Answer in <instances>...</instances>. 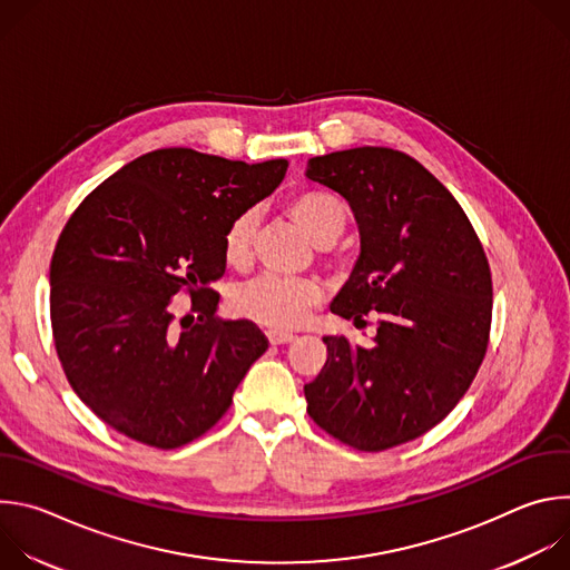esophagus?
<instances>
[{"label":"esophagus","mask_w":570,"mask_h":570,"mask_svg":"<svg viewBox=\"0 0 570 570\" xmlns=\"http://www.w3.org/2000/svg\"><path fill=\"white\" fill-rule=\"evenodd\" d=\"M266 336H268L271 345H286V343H291V341L295 338L293 334H288V332H277V330H271Z\"/></svg>","instance_id":"obj_1"}]
</instances>
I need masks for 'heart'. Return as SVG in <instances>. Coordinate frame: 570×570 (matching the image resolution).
Masks as SVG:
<instances>
[{"label": "heart", "mask_w": 570, "mask_h": 570, "mask_svg": "<svg viewBox=\"0 0 570 570\" xmlns=\"http://www.w3.org/2000/svg\"><path fill=\"white\" fill-rule=\"evenodd\" d=\"M291 216L308 234L311 240L327 246L341 236L347 223V209L341 198L327 191H304L288 205ZM259 225L257 209H243L232 218L223 236V255L229 266H246L253 255V243ZM320 299V286L313 279H291L279 275H262L240 284L232 293V308L255 320L264 327L293 330L302 324Z\"/></svg>", "instance_id": "heart-1"}]
</instances>
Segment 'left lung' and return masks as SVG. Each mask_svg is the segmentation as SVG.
Instances as JSON below:
<instances>
[{"label": "left lung", "instance_id": "8db88e82", "mask_svg": "<svg viewBox=\"0 0 570 570\" xmlns=\"http://www.w3.org/2000/svg\"><path fill=\"white\" fill-rule=\"evenodd\" d=\"M306 178L350 203L361 234L332 313L356 327L376 315L370 347L322 338L306 411L343 444L385 451L431 431L469 390L490 343V264L458 200L411 155L336 150L311 157Z\"/></svg>", "mask_w": 570, "mask_h": 570}]
</instances>
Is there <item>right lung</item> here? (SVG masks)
Wrapping results in <instances>:
<instances>
[{
  "label": "right lung",
  "mask_w": 570,
  "mask_h": 570,
  "mask_svg": "<svg viewBox=\"0 0 570 570\" xmlns=\"http://www.w3.org/2000/svg\"><path fill=\"white\" fill-rule=\"evenodd\" d=\"M286 169V159L159 148L71 214L49 268L53 343L69 385L110 429L178 449L227 413L268 341L248 320L216 317L223 236ZM180 289L193 295L189 323L173 313Z\"/></svg>",
  "instance_id": "obj_1"
}]
</instances>
